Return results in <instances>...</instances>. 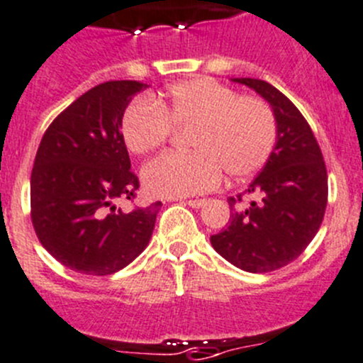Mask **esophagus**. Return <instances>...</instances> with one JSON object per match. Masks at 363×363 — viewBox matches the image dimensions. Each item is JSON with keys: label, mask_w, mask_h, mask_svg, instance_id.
<instances>
[{"label": "esophagus", "mask_w": 363, "mask_h": 363, "mask_svg": "<svg viewBox=\"0 0 363 363\" xmlns=\"http://www.w3.org/2000/svg\"><path fill=\"white\" fill-rule=\"evenodd\" d=\"M206 202H208V201H204V199H191V201H186V204H188L189 208L199 209V208H202V206H204Z\"/></svg>", "instance_id": "esophagus-1"}]
</instances>
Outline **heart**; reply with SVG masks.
<instances>
[{
    "mask_svg": "<svg viewBox=\"0 0 363 363\" xmlns=\"http://www.w3.org/2000/svg\"><path fill=\"white\" fill-rule=\"evenodd\" d=\"M138 98L121 116V135L132 154L155 150L172 123H193L189 154H162L143 168V184L157 197L211 191L222 181L245 179L269 161L277 140L272 109L259 98L240 96L216 80L189 79L172 86L164 100Z\"/></svg>",
    "mask_w": 363,
    "mask_h": 363,
    "instance_id": "obj_1",
    "label": "heart"
}]
</instances>
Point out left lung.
Listing matches in <instances>:
<instances>
[{
  "label": "left lung",
  "mask_w": 363,
  "mask_h": 363,
  "mask_svg": "<svg viewBox=\"0 0 363 363\" xmlns=\"http://www.w3.org/2000/svg\"><path fill=\"white\" fill-rule=\"evenodd\" d=\"M269 101L277 140L269 161L245 189L258 202L229 197V225L211 236L222 258L252 274L270 272L301 256L319 231L328 204V172L310 125L279 89L258 79H231Z\"/></svg>",
  "instance_id": "obj_1"
}]
</instances>
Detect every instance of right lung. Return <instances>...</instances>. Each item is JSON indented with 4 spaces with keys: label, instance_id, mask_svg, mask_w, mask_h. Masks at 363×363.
Masks as SVG:
<instances>
[{
    "label": "right lung",
    "instance_id": "add662e5",
    "mask_svg": "<svg viewBox=\"0 0 363 363\" xmlns=\"http://www.w3.org/2000/svg\"><path fill=\"white\" fill-rule=\"evenodd\" d=\"M138 80H113L77 98L44 132L30 179L32 223L57 262L89 276L114 274L134 262L152 238L161 202L132 213L140 181L121 135V116Z\"/></svg>",
    "mask_w": 363,
    "mask_h": 363
}]
</instances>
